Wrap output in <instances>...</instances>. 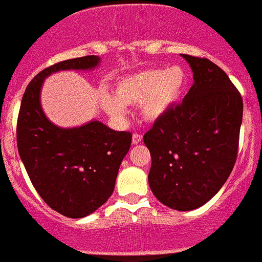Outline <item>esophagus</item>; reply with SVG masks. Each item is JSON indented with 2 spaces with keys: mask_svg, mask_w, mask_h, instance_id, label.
I'll use <instances>...</instances> for the list:
<instances>
[{
  "mask_svg": "<svg viewBox=\"0 0 262 262\" xmlns=\"http://www.w3.org/2000/svg\"><path fill=\"white\" fill-rule=\"evenodd\" d=\"M142 139H143V136H142L141 133H134L133 138H132V143L138 144V143H141Z\"/></svg>",
  "mask_w": 262,
  "mask_h": 262,
  "instance_id": "34e87169",
  "label": "esophagus"
}]
</instances>
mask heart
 I'll return each mask as SVG.
<instances>
[{"label": "heart", "instance_id": "1", "mask_svg": "<svg viewBox=\"0 0 262 262\" xmlns=\"http://www.w3.org/2000/svg\"><path fill=\"white\" fill-rule=\"evenodd\" d=\"M186 86V73L179 66L163 70H147L128 76L116 83L114 97L105 96L102 106L113 118H123L124 105L141 104L146 120L162 118L181 97Z\"/></svg>", "mask_w": 262, "mask_h": 262}]
</instances>
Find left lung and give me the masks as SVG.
<instances>
[{
	"instance_id": "1",
	"label": "left lung",
	"mask_w": 262,
	"mask_h": 262,
	"mask_svg": "<svg viewBox=\"0 0 262 262\" xmlns=\"http://www.w3.org/2000/svg\"><path fill=\"white\" fill-rule=\"evenodd\" d=\"M181 57L194 83L143 141L152 157L148 182L153 195L171 209L187 212L209 202L231 175L244 102L222 68L207 58Z\"/></svg>"
}]
</instances>
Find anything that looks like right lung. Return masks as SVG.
<instances>
[{
	"label": "right lung",
	"mask_w": 262,
	"mask_h": 262,
	"mask_svg": "<svg viewBox=\"0 0 262 262\" xmlns=\"http://www.w3.org/2000/svg\"><path fill=\"white\" fill-rule=\"evenodd\" d=\"M100 57L67 59L35 76L21 100L17 148L31 184L41 199L68 218H83L112 196L132 133L116 132L99 120L76 128H60L41 109L43 82L59 71H90Z\"/></svg>",
	"instance_id": "right-lung-1"
}]
</instances>
